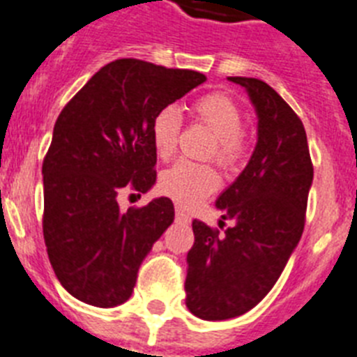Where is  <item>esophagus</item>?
Listing matches in <instances>:
<instances>
[{
  "label": "esophagus",
  "mask_w": 357,
  "mask_h": 357,
  "mask_svg": "<svg viewBox=\"0 0 357 357\" xmlns=\"http://www.w3.org/2000/svg\"><path fill=\"white\" fill-rule=\"evenodd\" d=\"M176 219H178L179 222H190V217H188V213L185 212V210H183L179 204H176Z\"/></svg>",
  "instance_id": "obj_1"
}]
</instances>
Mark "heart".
Returning a JSON list of instances; mask_svg holds the SVG:
<instances>
[{
	"label": "heart",
	"instance_id": "1",
	"mask_svg": "<svg viewBox=\"0 0 357 357\" xmlns=\"http://www.w3.org/2000/svg\"><path fill=\"white\" fill-rule=\"evenodd\" d=\"M190 113L197 123L213 135V144L210 145L206 156L213 158L222 169L237 165L246 153L244 113L237 100L221 91L208 93L190 105ZM179 131L181 116L174 105H165L154 114L151 135L160 160H169L174 154ZM217 185L219 176L208 163L178 161L160 176V190L181 206H194L212 194Z\"/></svg>",
	"mask_w": 357,
	"mask_h": 357
}]
</instances>
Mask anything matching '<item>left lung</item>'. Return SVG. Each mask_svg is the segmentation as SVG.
<instances>
[{"mask_svg": "<svg viewBox=\"0 0 357 357\" xmlns=\"http://www.w3.org/2000/svg\"><path fill=\"white\" fill-rule=\"evenodd\" d=\"M246 88L259 114V140L243 174L217 199L218 228L194 219L187 255V307L203 320L253 309L286 268L305 226L312 161L302 120L264 80L228 77Z\"/></svg>", "mask_w": 357, "mask_h": 357, "instance_id": "obj_1", "label": "left lung"}]
</instances>
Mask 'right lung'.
Listing matches in <instances>:
<instances>
[{"instance_id": "obj_1", "label": "right lung", "mask_w": 357, "mask_h": 357, "mask_svg": "<svg viewBox=\"0 0 357 357\" xmlns=\"http://www.w3.org/2000/svg\"><path fill=\"white\" fill-rule=\"evenodd\" d=\"M204 80L194 70L116 59L59 114L43 161V235L59 282L80 302L114 307L129 300L142 260L174 221L169 197L127 212L116 197L153 187L154 114Z\"/></svg>"}]
</instances>
